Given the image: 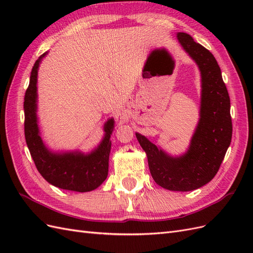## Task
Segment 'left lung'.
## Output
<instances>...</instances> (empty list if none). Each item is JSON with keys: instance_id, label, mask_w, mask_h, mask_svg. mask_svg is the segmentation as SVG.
Wrapping results in <instances>:
<instances>
[{"instance_id": "left-lung-1", "label": "left lung", "mask_w": 253, "mask_h": 253, "mask_svg": "<svg viewBox=\"0 0 253 253\" xmlns=\"http://www.w3.org/2000/svg\"><path fill=\"white\" fill-rule=\"evenodd\" d=\"M177 40L201 72L200 120L187 151L172 156L136 133L148 157L150 172L158 186L170 191L196 190L216 175L232 137L230 98L220 68L212 53L186 33Z\"/></svg>"}]
</instances>
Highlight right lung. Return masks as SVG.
Returning <instances> with one entry per match:
<instances>
[{
	"instance_id": "add662e5",
	"label": "right lung",
	"mask_w": 253,
	"mask_h": 253,
	"mask_svg": "<svg viewBox=\"0 0 253 253\" xmlns=\"http://www.w3.org/2000/svg\"><path fill=\"white\" fill-rule=\"evenodd\" d=\"M44 52L38 59L30 74L29 85L24 98L25 139L38 171L50 185L76 192H88L97 189L108 177L111 135L114 118L104 124V136L98 147L89 153L76 151L55 152L43 142L38 126V71Z\"/></svg>"
}]
</instances>
